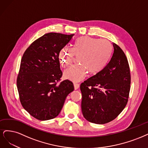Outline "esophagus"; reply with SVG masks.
<instances>
[{
	"label": "esophagus",
	"instance_id": "esophagus-1",
	"mask_svg": "<svg viewBox=\"0 0 148 148\" xmlns=\"http://www.w3.org/2000/svg\"><path fill=\"white\" fill-rule=\"evenodd\" d=\"M80 86V85L79 84H76V83H74V89L75 90H77L79 88Z\"/></svg>",
	"mask_w": 148,
	"mask_h": 148
}]
</instances>
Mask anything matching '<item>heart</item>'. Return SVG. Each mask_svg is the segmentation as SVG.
I'll list each match as a JSON object with an SVG mask.
<instances>
[{
    "label": "heart",
    "instance_id": "1",
    "mask_svg": "<svg viewBox=\"0 0 148 148\" xmlns=\"http://www.w3.org/2000/svg\"><path fill=\"white\" fill-rule=\"evenodd\" d=\"M112 53L111 44L106 40H99L88 36H82L76 39L71 51L66 47L62 49L59 59L62 66L67 67L73 59V55L79 56L78 64L71 66L64 72L66 79L79 82L90 74H97L102 70L108 62Z\"/></svg>",
    "mask_w": 148,
    "mask_h": 148
}]
</instances>
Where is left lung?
<instances>
[{
    "label": "left lung",
    "instance_id": "left-lung-1",
    "mask_svg": "<svg viewBox=\"0 0 148 148\" xmlns=\"http://www.w3.org/2000/svg\"><path fill=\"white\" fill-rule=\"evenodd\" d=\"M109 63L101 71L80 84L81 108L88 122L104 124L116 119L125 108L130 89V71L124 52L112 43Z\"/></svg>",
    "mask_w": 148,
    "mask_h": 148
}]
</instances>
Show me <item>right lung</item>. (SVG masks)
Wrapping results in <instances>:
<instances>
[{
	"label": "right lung",
	"mask_w": 148,
	"mask_h": 148,
	"mask_svg": "<svg viewBox=\"0 0 148 148\" xmlns=\"http://www.w3.org/2000/svg\"><path fill=\"white\" fill-rule=\"evenodd\" d=\"M73 36L45 34L32 42L23 55L16 81L19 96L23 108L38 120L58 116L66 98L74 90L69 80L57 84L63 74L60 51Z\"/></svg>",
	"instance_id": "right-lung-1"
}]
</instances>
